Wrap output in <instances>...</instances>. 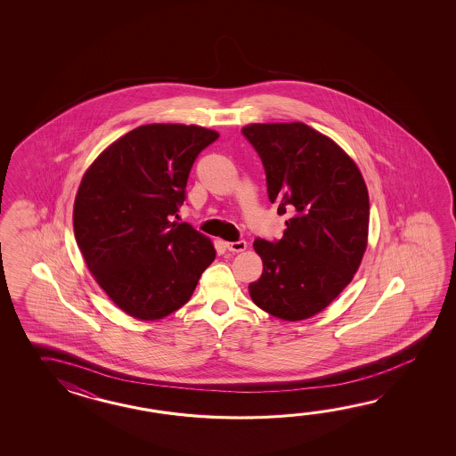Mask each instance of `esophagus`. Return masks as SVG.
I'll return each instance as SVG.
<instances>
[{
  "instance_id": "esophagus-1",
  "label": "esophagus",
  "mask_w": 456,
  "mask_h": 456,
  "mask_svg": "<svg viewBox=\"0 0 456 456\" xmlns=\"http://www.w3.org/2000/svg\"><path fill=\"white\" fill-rule=\"evenodd\" d=\"M226 248H228V251L242 252V251H246V249H248V242H246V241L226 242Z\"/></svg>"
}]
</instances>
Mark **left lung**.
<instances>
[{
  "label": "left lung",
  "instance_id": "8db88e82",
  "mask_svg": "<svg viewBox=\"0 0 456 456\" xmlns=\"http://www.w3.org/2000/svg\"><path fill=\"white\" fill-rule=\"evenodd\" d=\"M242 134L265 167L281 241H254L262 275L251 300L272 316L303 321L339 297L367 251L370 202L359 166L332 138L301 122L249 124Z\"/></svg>",
  "mask_w": 456,
  "mask_h": 456
}]
</instances>
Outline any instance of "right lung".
Wrapping results in <instances>:
<instances>
[{
  "mask_svg": "<svg viewBox=\"0 0 456 456\" xmlns=\"http://www.w3.org/2000/svg\"><path fill=\"white\" fill-rule=\"evenodd\" d=\"M218 132L148 124L120 136L87 167L73 205L77 248L99 287L128 316L163 320L192 297L214 262L210 238L171 222L197 155Z\"/></svg>",
  "mask_w": 456,
  "mask_h": 456,
  "instance_id": "obj_1",
  "label": "right lung"
}]
</instances>
